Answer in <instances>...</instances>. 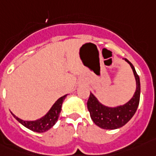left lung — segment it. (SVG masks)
Wrapping results in <instances>:
<instances>
[{"label":"left lung","mask_w":156,"mask_h":156,"mask_svg":"<svg viewBox=\"0 0 156 156\" xmlns=\"http://www.w3.org/2000/svg\"><path fill=\"white\" fill-rule=\"evenodd\" d=\"M132 68L136 80V90L133 97L123 105L108 107L102 105L92 93L87 101V108L93 122L105 129H115L125 126L136 113L140 95V82L136 69L127 59H125Z\"/></svg>","instance_id":"1"}]
</instances>
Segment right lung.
<instances>
[{
  "label": "right lung",
  "mask_w": 156,
  "mask_h": 156,
  "mask_svg": "<svg viewBox=\"0 0 156 156\" xmlns=\"http://www.w3.org/2000/svg\"><path fill=\"white\" fill-rule=\"evenodd\" d=\"M66 95H63L61 98H59L55 102V104L52 105L51 110L47 112V114L45 115L44 116L41 117V119H38L36 120H23L16 116L14 114L12 115L16 118V120H17L21 125H23L25 127H27V129H30L32 131L38 133H42L47 131L48 129L51 128L52 126H54L55 124L57 122L58 118L60 115V113L61 111V106H62V103L64 101L65 98L66 97Z\"/></svg>",
  "instance_id": "1"
}]
</instances>
